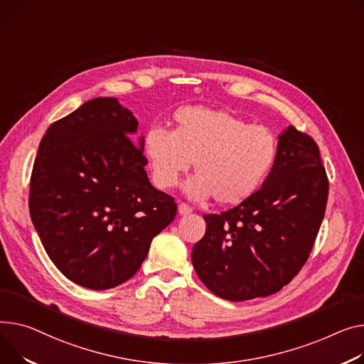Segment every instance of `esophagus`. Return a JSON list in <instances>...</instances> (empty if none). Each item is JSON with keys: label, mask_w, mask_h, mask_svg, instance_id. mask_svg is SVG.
I'll return each mask as SVG.
<instances>
[{"label": "esophagus", "mask_w": 364, "mask_h": 364, "mask_svg": "<svg viewBox=\"0 0 364 364\" xmlns=\"http://www.w3.org/2000/svg\"><path fill=\"white\" fill-rule=\"evenodd\" d=\"M191 212H193V208L188 206L187 203H183V202H181V203L178 205V213H180V215H188V213H191Z\"/></svg>", "instance_id": "1"}]
</instances>
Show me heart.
<instances>
[{"label":"heart","mask_w":364,"mask_h":364,"mask_svg":"<svg viewBox=\"0 0 364 364\" xmlns=\"http://www.w3.org/2000/svg\"><path fill=\"white\" fill-rule=\"evenodd\" d=\"M144 155L158 187H174L193 162L196 177L186 186L191 199L213 196L221 205H237L271 174L278 139L268 127L252 126L228 111L186 107L176 112L171 132H148Z\"/></svg>","instance_id":"b5f03b06"}]
</instances>
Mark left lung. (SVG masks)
<instances>
[{
  "mask_svg": "<svg viewBox=\"0 0 364 364\" xmlns=\"http://www.w3.org/2000/svg\"><path fill=\"white\" fill-rule=\"evenodd\" d=\"M328 191L316 141L287 127L278 137L272 171L255 195L220 215L203 216L206 232L191 253L200 281L230 301L279 291L313 249Z\"/></svg>",
  "mask_w": 364,
  "mask_h": 364,
  "instance_id": "1",
  "label": "left lung"
}]
</instances>
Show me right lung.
<instances>
[{
  "label": "right lung",
  "instance_id": "1",
  "mask_svg": "<svg viewBox=\"0 0 364 364\" xmlns=\"http://www.w3.org/2000/svg\"><path fill=\"white\" fill-rule=\"evenodd\" d=\"M137 119L95 98L55 121L39 143L29 210L46 255L70 281L108 289L130 279L177 213L144 165Z\"/></svg>",
  "mask_w": 364,
  "mask_h": 364
}]
</instances>
